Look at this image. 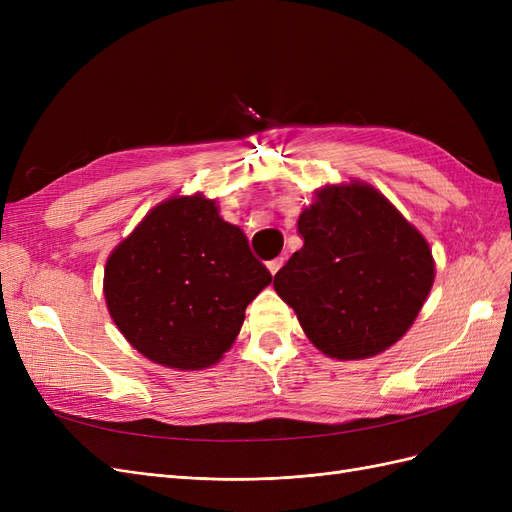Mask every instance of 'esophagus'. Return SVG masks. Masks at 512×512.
<instances>
[{
    "mask_svg": "<svg viewBox=\"0 0 512 512\" xmlns=\"http://www.w3.org/2000/svg\"><path fill=\"white\" fill-rule=\"evenodd\" d=\"M282 265H284V258H273V260L267 262V269L271 271V275H275L277 271L282 269Z\"/></svg>",
    "mask_w": 512,
    "mask_h": 512,
    "instance_id": "1",
    "label": "esophagus"
}]
</instances>
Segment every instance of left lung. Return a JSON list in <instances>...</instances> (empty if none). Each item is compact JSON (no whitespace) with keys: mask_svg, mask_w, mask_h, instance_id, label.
I'll return each mask as SVG.
<instances>
[{"mask_svg":"<svg viewBox=\"0 0 512 512\" xmlns=\"http://www.w3.org/2000/svg\"><path fill=\"white\" fill-rule=\"evenodd\" d=\"M297 226L303 247L275 273L273 286L312 344L342 361L393 346L433 284L421 232L363 183L324 188Z\"/></svg>","mask_w":512,"mask_h":512,"instance_id":"left-lung-1","label":"left lung"}]
</instances>
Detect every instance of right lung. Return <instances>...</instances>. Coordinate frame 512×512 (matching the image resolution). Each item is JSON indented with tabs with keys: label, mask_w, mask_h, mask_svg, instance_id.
<instances>
[{
	"label": "right lung",
	"mask_w": 512,
	"mask_h": 512,
	"mask_svg": "<svg viewBox=\"0 0 512 512\" xmlns=\"http://www.w3.org/2000/svg\"><path fill=\"white\" fill-rule=\"evenodd\" d=\"M271 280L241 228L196 194L166 200L115 247L104 297L123 337L147 359L203 369L232 346L245 307Z\"/></svg>",
	"instance_id": "right-lung-1"
}]
</instances>
